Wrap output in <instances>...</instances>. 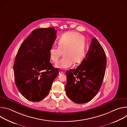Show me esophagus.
<instances>
[{"mask_svg": "<svg viewBox=\"0 0 127 127\" xmlns=\"http://www.w3.org/2000/svg\"><path fill=\"white\" fill-rule=\"evenodd\" d=\"M60 73H65V72L63 71V70L61 69V70H60Z\"/></svg>", "mask_w": 127, "mask_h": 127, "instance_id": "1", "label": "esophagus"}]
</instances>
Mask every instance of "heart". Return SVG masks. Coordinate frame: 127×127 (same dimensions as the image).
Instances as JSON below:
<instances>
[{
	"label": "heart",
	"instance_id": "obj_1",
	"mask_svg": "<svg viewBox=\"0 0 127 127\" xmlns=\"http://www.w3.org/2000/svg\"><path fill=\"white\" fill-rule=\"evenodd\" d=\"M58 47L53 46L49 51L51 60L54 63L58 61L63 54V58L55 65L59 68L70 67L73 62L80 63L85 54V40L83 36L76 32H69L62 34L57 40Z\"/></svg>",
	"mask_w": 127,
	"mask_h": 127
}]
</instances>
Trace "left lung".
Returning <instances> with one entry per match:
<instances>
[{
	"label": "left lung",
	"instance_id": "8db88e82",
	"mask_svg": "<svg viewBox=\"0 0 127 127\" xmlns=\"http://www.w3.org/2000/svg\"><path fill=\"white\" fill-rule=\"evenodd\" d=\"M106 66L104 51L94 38L80 65L76 69L66 72L67 83L65 89L67 96L77 103L91 100L100 88Z\"/></svg>",
	"mask_w": 127,
	"mask_h": 127
}]
</instances>
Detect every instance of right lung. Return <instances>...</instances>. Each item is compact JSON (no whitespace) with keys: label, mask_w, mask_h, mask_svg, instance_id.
Returning <instances> with one entry per match:
<instances>
[{"label":"right lung","mask_w":127,"mask_h":127,"mask_svg":"<svg viewBox=\"0 0 127 127\" xmlns=\"http://www.w3.org/2000/svg\"><path fill=\"white\" fill-rule=\"evenodd\" d=\"M56 33L53 28L34 30L18 50L13 65L15 82L20 93L29 100L43 99L59 74V69L50 62L49 55Z\"/></svg>","instance_id":"obj_1"}]
</instances>
